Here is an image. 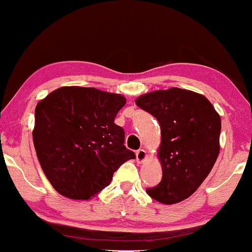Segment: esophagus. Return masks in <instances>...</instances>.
<instances>
[{"instance_id":"obj_1","label":"esophagus","mask_w":252,"mask_h":252,"mask_svg":"<svg viewBox=\"0 0 252 252\" xmlns=\"http://www.w3.org/2000/svg\"><path fill=\"white\" fill-rule=\"evenodd\" d=\"M147 158V152L144 149H138L137 152H136V161H137L138 163H142L144 160Z\"/></svg>"}]
</instances>
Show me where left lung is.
Returning <instances> with one entry per match:
<instances>
[{
    "label": "left lung",
    "mask_w": 252,
    "mask_h": 252,
    "mask_svg": "<svg viewBox=\"0 0 252 252\" xmlns=\"http://www.w3.org/2000/svg\"><path fill=\"white\" fill-rule=\"evenodd\" d=\"M136 105L153 115L161 128L158 156L162 180L147 193L166 205L185 200L215 166L220 149V116L206 97L179 88L142 94Z\"/></svg>",
    "instance_id": "obj_1"
}]
</instances>
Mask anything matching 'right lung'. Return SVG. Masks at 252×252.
I'll use <instances>...</instances> for the list:
<instances>
[{
	"label": "right lung",
	"mask_w": 252,
	"mask_h": 252,
	"mask_svg": "<svg viewBox=\"0 0 252 252\" xmlns=\"http://www.w3.org/2000/svg\"><path fill=\"white\" fill-rule=\"evenodd\" d=\"M126 98L94 88L63 86L37 103L33 142L46 178L59 194L88 200L135 158L115 124Z\"/></svg>",
	"instance_id": "1"
}]
</instances>
